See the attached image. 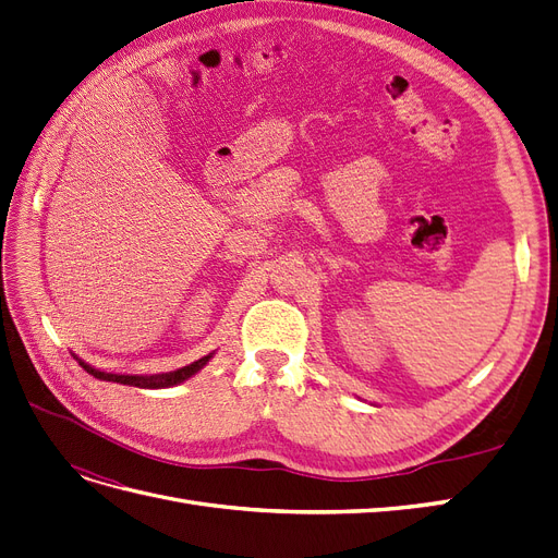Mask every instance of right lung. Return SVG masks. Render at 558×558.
Returning a JSON list of instances; mask_svg holds the SVG:
<instances>
[{
	"label": "right lung",
	"instance_id": "add662e5",
	"mask_svg": "<svg viewBox=\"0 0 558 558\" xmlns=\"http://www.w3.org/2000/svg\"><path fill=\"white\" fill-rule=\"evenodd\" d=\"M211 356H205V359H199V361H195V363H191V365H183V367H179V369H174V373H162V375H150V377H140V375H111V373H99V369H95V367H90L88 363H83L81 359H76L78 361V365L86 369L88 375H93L95 379H102V381H116V384H128V386H140V388H165V386H174V384H181V381H185L189 377H193L197 369H202L207 365V361H209Z\"/></svg>",
	"mask_w": 558,
	"mask_h": 558
}]
</instances>
